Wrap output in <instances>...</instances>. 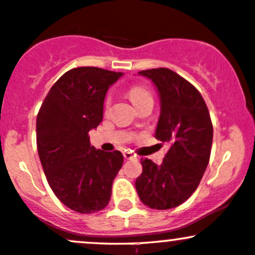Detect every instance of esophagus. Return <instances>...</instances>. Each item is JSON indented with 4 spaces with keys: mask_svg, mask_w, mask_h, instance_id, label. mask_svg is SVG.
Returning a JSON list of instances; mask_svg holds the SVG:
<instances>
[{
    "mask_svg": "<svg viewBox=\"0 0 255 255\" xmlns=\"http://www.w3.org/2000/svg\"><path fill=\"white\" fill-rule=\"evenodd\" d=\"M123 155H124V158L125 159H132L133 157H135V155L132 154V152H130V150H125L124 153H123Z\"/></svg>",
    "mask_w": 255,
    "mask_h": 255,
    "instance_id": "esophagus-1",
    "label": "esophagus"
}]
</instances>
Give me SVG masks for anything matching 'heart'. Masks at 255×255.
Wrapping results in <instances>:
<instances>
[{
  "mask_svg": "<svg viewBox=\"0 0 255 255\" xmlns=\"http://www.w3.org/2000/svg\"><path fill=\"white\" fill-rule=\"evenodd\" d=\"M128 96H130L131 101H132L133 105L136 107H138L141 103H143L144 101L148 100V98H152V95H150L149 90L143 86H139V85H136V86L131 87V89L128 90ZM109 106H111V97L107 96L105 101V108L108 109Z\"/></svg>",
  "mask_w": 255,
  "mask_h": 255,
  "instance_id": "b5f03b06",
  "label": "heart"
}]
</instances>
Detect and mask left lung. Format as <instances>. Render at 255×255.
<instances>
[{"label":"left lung","instance_id":"8db88e82","mask_svg":"<svg viewBox=\"0 0 255 255\" xmlns=\"http://www.w3.org/2000/svg\"><path fill=\"white\" fill-rule=\"evenodd\" d=\"M150 79L160 96L155 138L169 144L160 165L141 159L135 186L141 202L152 209L179 207L198 187L210 158L213 124L198 90L168 68L138 72Z\"/></svg>","mask_w":255,"mask_h":255}]
</instances>
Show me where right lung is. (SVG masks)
Instances as JSON below:
<instances>
[{
    "label": "right lung",
    "instance_id": "1",
    "mask_svg": "<svg viewBox=\"0 0 255 255\" xmlns=\"http://www.w3.org/2000/svg\"><path fill=\"white\" fill-rule=\"evenodd\" d=\"M122 75L96 67L68 70L51 87L37 114V152L46 179L57 198L76 213L105 209L123 165L119 150L96 149L89 135L102 122L109 86Z\"/></svg>",
    "mask_w": 255,
    "mask_h": 255
}]
</instances>
